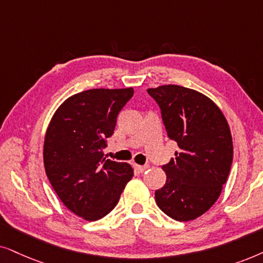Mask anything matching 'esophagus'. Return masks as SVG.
Masks as SVG:
<instances>
[{"label":"esophagus","instance_id":"esophagus-1","mask_svg":"<svg viewBox=\"0 0 263 263\" xmlns=\"http://www.w3.org/2000/svg\"><path fill=\"white\" fill-rule=\"evenodd\" d=\"M135 168H136V171H138L139 173H143L145 170H148L149 166L148 164H144V166H141V164H135Z\"/></svg>","mask_w":263,"mask_h":263}]
</instances>
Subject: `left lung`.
I'll list each match as a JSON object with an SVG mask.
<instances>
[{
	"mask_svg": "<svg viewBox=\"0 0 263 263\" xmlns=\"http://www.w3.org/2000/svg\"><path fill=\"white\" fill-rule=\"evenodd\" d=\"M146 91L160 107L168 137L179 148L162 166L167 180L155 191L156 204L170 218L190 221L214 204L230 174L229 124L218 106L197 91L179 85Z\"/></svg>",
	"mask_w": 263,
	"mask_h": 263,
	"instance_id": "1",
	"label": "left lung"
}]
</instances>
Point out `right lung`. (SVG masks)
<instances>
[{"label": "right lung", "instance_id": "right-lung-1", "mask_svg": "<svg viewBox=\"0 0 263 263\" xmlns=\"http://www.w3.org/2000/svg\"><path fill=\"white\" fill-rule=\"evenodd\" d=\"M132 96V87L83 91L66 100L48 126L45 173L62 203L87 221L113 211L134 177L128 163L106 159L103 153Z\"/></svg>", "mask_w": 263, "mask_h": 263}]
</instances>
